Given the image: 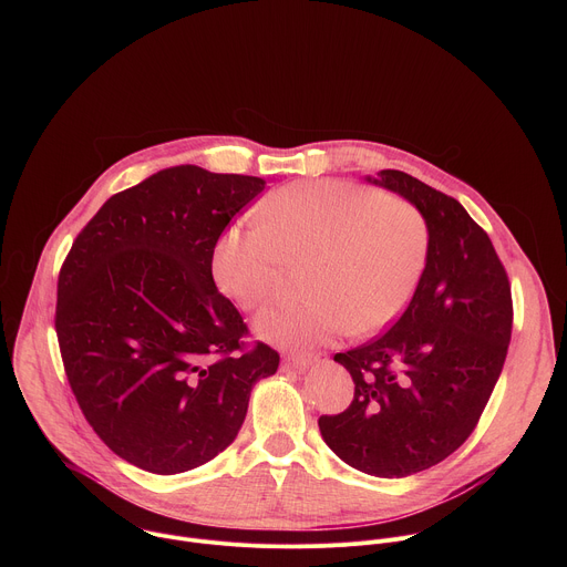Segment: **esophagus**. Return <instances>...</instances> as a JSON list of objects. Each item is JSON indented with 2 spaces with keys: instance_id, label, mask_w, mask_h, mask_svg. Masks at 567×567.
Wrapping results in <instances>:
<instances>
[{
  "instance_id": "obj_1",
  "label": "esophagus",
  "mask_w": 567,
  "mask_h": 567,
  "mask_svg": "<svg viewBox=\"0 0 567 567\" xmlns=\"http://www.w3.org/2000/svg\"><path fill=\"white\" fill-rule=\"evenodd\" d=\"M316 361H320V354H289V357L285 359L287 365L298 368V370H305V368H309V365L316 363Z\"/></svg>"
}]
</instances>
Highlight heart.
Segmentation results:
<instances>
[{"instance_id":"1","label":"heart","mask_w":567,"mask_h":567,"mask_svg":"<svg viewBox=\"0 0 567 567\" xmlns=\"http://www.w3.org/2000/svg\"><path fill=\"white\" fill-rule=\"evenodd\" d=\"M431 254L426 215L409 199L352 182H298L260 206V224L226 228L213 276L241 309H258L289 267L307 265L300 302L265 309L256 332L278 348L377 334L413 300Z\"/></svg>"}]
</instances>
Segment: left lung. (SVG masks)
<instances>
[{
	"mask_svg": "<svg viewBox=\"0 0 567 567\" xmlns=\"http://www.w3.org/2000/svg\"><path fill=\"white\" fill-rule=\"evenodd\" d=\"M374 184L426 215L429 265L385 334L334 354L354 399L318 426L350 466L403 477L449 457L477 426L505 365L514 305L489 235L457 199L401 171H381Z\"/></svg>",
	"mask_w": 567,
	"mask_h": 567,
	"instance_id": "obj_1",
	"label": "left lung"
}]
</instances>
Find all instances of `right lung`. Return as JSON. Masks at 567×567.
<instances>
[{
	"label": "right lung",
	"mask_w": 567,
	"mask_h": 567,
	"mask_svg": "<svg viewBox=\"0 0 567 567\" xmlns=\"http://www.w3.org/2000/svg\"><path fill=\"white\" fill-rule=\"evenodd\" d=\"M265 179L166 168L112 195L58 276L55 334L71 392L96 435L158 475L221 453L251 388L280 354L213 280V249Z\"/></svg>",
	"instance_id": "right-lung-1"
}]
</instances>
